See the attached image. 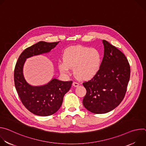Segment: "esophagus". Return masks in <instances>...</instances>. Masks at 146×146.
<instances>
[{"label":"esophagus","mask_w":146,"mask_h":146,"mask_svg":"<svg viewBox=\"0 0 146 146\" xmlns=\"http://www.w3.org/2000/svg\"><path fill=\"white\" fill-rule=\"evenodd\" d=\"M73 86H74V87H78V86H79V83L78 82H76V81H74L73 82Z\"/></svg>","instance_id":"obj_1"}]
</instances>
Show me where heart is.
<instances>
[{
  "mask_svg": "<svg viewBox=\"0 0 146 146\" xmlns=\"http://www.w3.org/2000/svg\"><path fill=\"white\" fill-rule=\"evenodd\" d=\"M64 60L59 64L60 70L68 73L74 68V73L82 80L92 78L99 72L102 64V55L96 48L74 46L68 48L64 54Z\"/></svg>",
  "mask_w": 146,
  "mask_h": 146,
  "instance_id": "b5f03b06",
  "label": "heart"
}]
</instances>
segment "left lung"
I'll use <instances>...</instances> for the list:
<instances>
[{
	"label": "left lung",
	"mask_w": 146,
	"mask_h": 146,
	"mask_svg": "<svg viewBox=\"0 0 146 146\" xmlns=\"http://www.w3.org/2000/svg\"><path fill=\"white\" fill-rule=\"evenodd\" d=\"M104 56L100 68L90 80L82 83L87 90L84 106L95 114L108 113L124 98L130 78V66L120 50L103 40Z\"/></svg>",
	"instance_id": "1"
}]
</instances>
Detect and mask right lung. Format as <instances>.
Wrapping results in <instances>:
<instances>
[{"mask_svg":"<svg viewBox=\"0 0 146 146\" xmlns=\"http://www.w3.org/2000/svg\"><path fill=\"white\" fill-rule=\"evenodd\" d=\"M59 43L39 41L21 54L15 66L14 84L19 97L24 106L37 115L48 116L56 113L60 108L64 96L69 91L73 81L52 78L46 85L32 86L24 77L23 66L27 58L48 52Z\"/></svg>","mask_w":146,"mask_h":146,"instance_id":"obj_1","label":"right lung"}]
</instances>
